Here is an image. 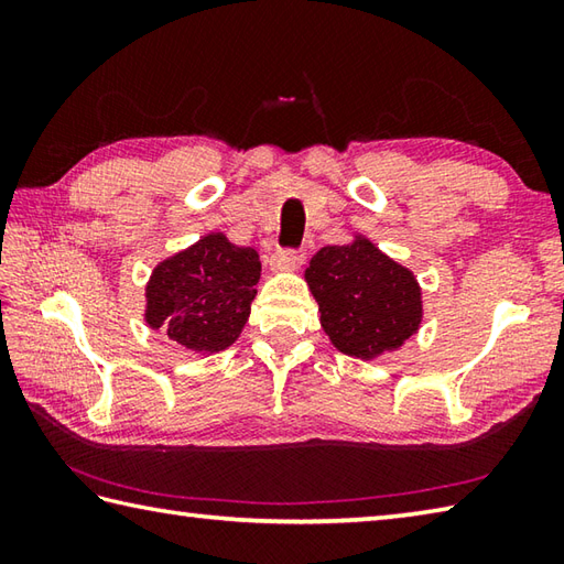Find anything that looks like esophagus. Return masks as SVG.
I'll use <instances>...</instances> for the list:
<instances>
[{
	"label": "esophagus",
	"mask_w": 564,
	"mask_h": 564,
	"mask_svg": "<svg viewBox=\"0 0 564 564\" xmlns=\"http://www.w3.org/2000/svg\"><path fill=\"white\" fill-rule=\"evenodd\" d=\"M303 261H305V251H301V249H281L271 257V269L289 273V271H295L297 267H301Z\"/></svg>",
	"instance_id": "34e87169"
}]
</instances>
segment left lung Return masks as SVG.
<instances>
[{"label":"left lung","mask_w":564,"mask_h":564,"mask_svg":"<svg viewBox=\"0 0 564 564\" xmlns=\"http://www.w3.org/2000/svg\"><path fill=\"white\" fill-rule=\"evenodd\" d=\"M322 329L334 349L373 361L400 349L422 325V289L414 273L354 235L349 245L322 247L305 269Z\"/></svg>","instance_id":"1"}]
</instances>
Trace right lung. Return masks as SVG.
I'll use <instances>...</instances> for the list:
<instances>
[{
	"label": "right lung",
	"mask_w": 564,
	"mask_h": 564,
	"mask_svg": "<svg viewBox=\"0 0 564 564\" xmlns=\"http://www.w3.org/2000/svg\"><path fill=\"white\" fill-rule=\"evenodd\" d=\"M261 275L257 249L223 232L162 259L145 285V322L194 354H218L242 334Z\"/></svg>",
	"instance_id": "obj_1"
}]
</instances>
